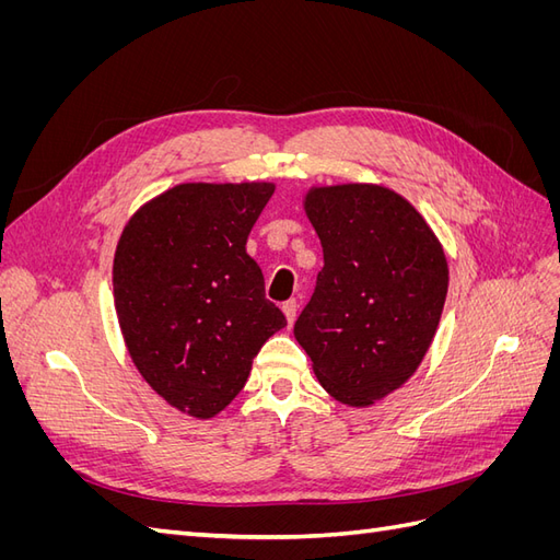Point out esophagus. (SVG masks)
<instances>
[{
  "label": "esophagus",
  "mask_w": 560,
  "mask_h": 560,
  "mask_svg": "<svg viewBox=\"0 0 560 560\" xmlns=\"http://www.w3.org/2000/svg\"><path fill=\"white\" fill-rule=\"evenodd\" d=\"M296 301L294 299H290V301H284L282 303V313H284V317H287V325L292 327V322H294V317H296Z\"/></svg>",
  "instance_id": "34e87169"
}]
</instances>
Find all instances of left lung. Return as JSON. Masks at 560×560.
<instances>
[{"instance_id": "8db88e82", "label": "left lung", "mask_w": 560, "mask_h": 560, "mask_svg": "<svg viewBox=\"0 0 560 560\" xmlns=\"http://www.w3.org/2000/svg\"><path fill=\"white\" fill-rule=\"evenodd\" d=\"M303 210L325 268L294 338L319 385L364 409L409 381L430 350L448 292L446 254L425 217L381 184L311 186Z\"/></svg>"}]
</instances>
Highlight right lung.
<instances>
[{
	"label": "right lung",
	"mask_w": 560,
	"mask_h": 560,
	"mask_svg": "<svg viewBox=\"0 0 560 560\" xmlns=\"http://www.w3.org/2000/svg\"><path fill=\"white\" fill-rule=\"evenodd\" d=\"M273 182H186L147 200L118 238L114 306L132 364L173 409L208 420L287 327L247 235Z\"/></svg>",
	"instance_id": "1"
}]
</instances>
